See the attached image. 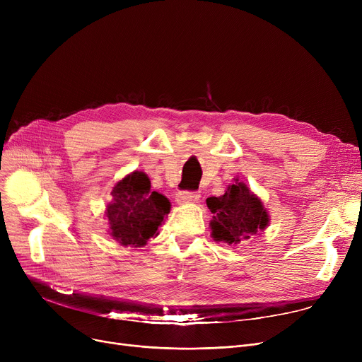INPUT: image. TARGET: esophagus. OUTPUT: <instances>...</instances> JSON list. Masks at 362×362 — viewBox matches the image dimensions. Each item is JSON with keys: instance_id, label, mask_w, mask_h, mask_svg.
I'll list each match as a JSON object with an SVG mask.
<instances>
[{"instance_id": "esophagus-1", "label": "esophagus", "mask_w": 362, "mask_h": 362, "mask_svg": "<svg viewBox=\"0 0 362 362\" xmlns=\"http://www.w3.org/2000/svg\"><path fill=\"white\" fill-rule=\"evenodd\" d=\"M199 199V195L197 192H189V191H180L176 194V201L177 204H189V202H195Z\"/></svg>"}]
</instances>
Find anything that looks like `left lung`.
Instances as JSON below:
<instances>
[{"label": "left lung", "instance_id": "obj_1", "mask_svg": "<svg viewBox=\"0 0 362 362\" xmlns=\"http://www.w3.org/2000/svg\"><path fill=\"white\" fill-rule=\"evenodd\" d=\"M206 206L213 213L210 229L216 242L236 245L243 239L248 240L270 221L261 199L238 179L226 189L224 195L208 198Z\"/></svg>", "mask_w": 362, "mask_h": 362}]
</instances>
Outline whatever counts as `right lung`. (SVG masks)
I'll return each mask as SVG.
<instances>
[{
	"mask_svg": "<svg viewBox=\"0 0 362 362\" xmlns=\"http://www.w3.org/2000/svg\"><path fill=\"white\" fill-rule=\"evenodd\" d=\"M112 201L107 205L105 216L110 236L123 246L141 248L158 235L170 201L151 189V180L144 171H133L112 187Z\"/></svg>",
	"mask_w": 362,
	"mask_h": 362,
	"instance_id": "1",
	"label": "right lung"
}]
</instances>
